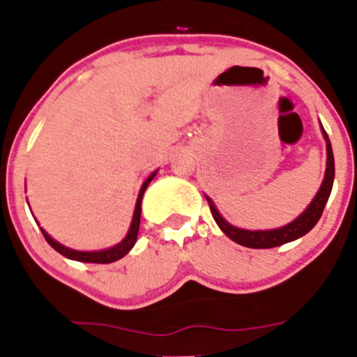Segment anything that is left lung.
Instances as JSON below:
<instances>
[{
    "label": "left lung",
    "mask_w": 357,
    "mask_h": 357,
    "mask_svg": "<svg viewBox=\"0 0 357 357\" xmlns=\"http://www.w3.org/2000/svg\"><path fill=\"white\" fill-rule=\"evenodd\" d=\"M323 135H325L326 139V172H325V179H323V185L319 188V192L316 193V197L312 199L309 207L298 215L295 221H291L290 225L283 226V228L278 229H268V231H248V229H240L231 226L229 222H226L222 219V215L219 214L215 205L212 204L211 199H207L208 207H211L212 218L215 219L219 228L222 229L228 238H231L233 242L240 243V245L248 247V248H273L283 245V243L294 242V240L301 238L304 236L305 233L311 231L314 228L316 222L319 221L323 214V208H325L326 202H328L330 193H332V186H333V178H335V162H333V152H332V145H330V139L326 131L323 129Z\"/></svg>",
    "instance_id": "left-lung-1"
}]
</instances>
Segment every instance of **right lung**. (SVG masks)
<instances>
[{"mask_svg":"<svg viewBox=\"0 0 357 357\" xmlns=\"http://www.w3.org/2000/svg\"><path fill=\"white\" fill-rule=\"evenodd\" d=\"M155 178V172L143 183L142 190H139V195L138 200H136V208H135V215H132V222H131V228H129L128 236L122 240L119 245L109 248V250H100V252H79V250H72V248H67L63 245H60L59 242L52 238L45 229H41L43 236L46 238V242L50 243L56 252H60L62 255H66L68 259H74V261L79 262H95V264H109V262L119 261L121 257H124L136 243V236H138V229H139V218H142V199H143V193H145L146 186L150 185V181Z\"/></svg>","mask_w":357,"mask_h":357,"instance_id":"add662e5","label":"right lung"}]
</instances>
